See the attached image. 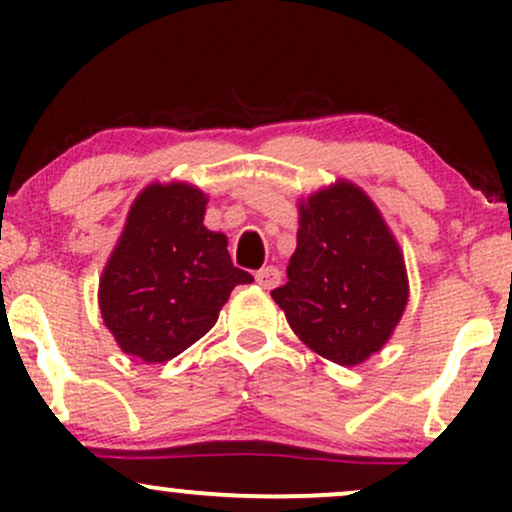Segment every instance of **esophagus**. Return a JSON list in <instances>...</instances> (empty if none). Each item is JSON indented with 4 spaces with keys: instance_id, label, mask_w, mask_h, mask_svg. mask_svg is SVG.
I'll return each instance as SVG.
<instances>
[{
    "instance_id": "obj_1",
    "label": "esophagus",
    "mask_w": 512,
    "mask_h": 512,
    "mask_svg": "<svg viewBox=\"0 0 512 512\" xmlns=\"http://www.w3.org/2000/svg\"><path fill=\"white\" fill-rule=\"evenodd\" d=\"M255 279H257V284L262 286V289H274V286L281 284V272L276 267H272V264H269V267H262L260 272L255 274Z\"/></svg>"
}]
</instances>
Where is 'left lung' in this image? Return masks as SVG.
I'll use <instances>...</instances> for the list:
<instances>
[{
    "label": "left lung",
    "mask_w": 512,
    "mask_h": 512,
    "mask_svg": "<svg viewBox=\"0 0 512 512\" xmlns=\"http://www.w3.org/2000/svg\"><path fill=\"white\" fill-rule=\"evenodd\" d=\"M289 281L272 291L296 337L327 361L378 354L409 301L404 255L361 187L337 180L298 202Z\"/></svg>",
    "instance_id": "left-lung-1"
}]
</instances>
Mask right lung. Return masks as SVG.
<instances>
[{
    "label": "right lung",
    "instance_id": "add662e5",
    "mask_svg": "<svg viewBox=\"0 0 512 512\" xmlns=\"http://www.w3.org/2000/svg\"><path fill=\"white\" fill-rule=\"evenodd\" d=\"M209 197L190 182H151L129 207L101 284L98 308L117 346L166 363L202 339L223 303L252 276L233 267L228 238L204 226Z\"/></svg>",
    "mask_w": 512,
    "mask_h": 512
}]
</instances>
